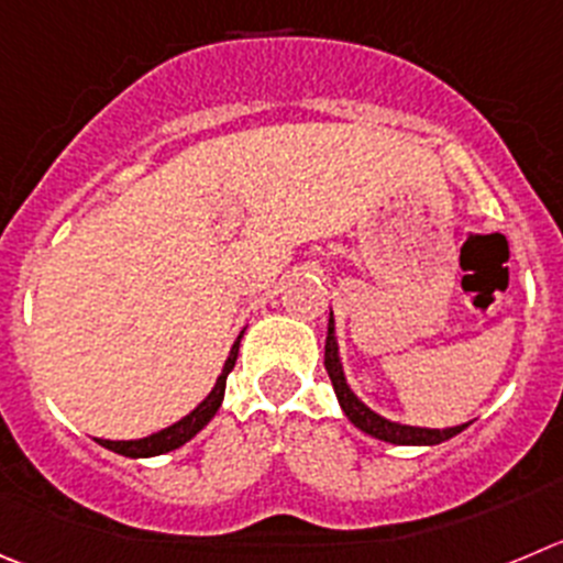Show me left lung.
<instances>
[{"label": "left lung", "mask_w": 563, "mask_h": 563, "mask_svg": "<svg viewBox=\"0 0 563 563\" xmlns=\"http://www.w3.org/2000/svg\"><path fill=\"white\" fill-rule=\"evenodd\" d=\"M324 369H328L330 383L335 388V397H339V406L344 411V417L355 424L364 433L375 435V439L388 441V444H422V448H430V444H441V441L453 439L459 435L461 430L470 428L466 424H455V428H413V424H400L391 422V419L380 417V413L372 411L369 406L358 400L353 394V388L346 386L344 369H341V358H339V341H335V322H333V311H330V322H328V341H324Z\"/></svg>", "instance_id": "left-lung-1"}]
</instances>
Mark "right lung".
Instances as JSON below:
<instances>
[{"label": "right lung", "instance_id": "right-lung-1", "mask_svg": "<svg viewBox=\"0 0 563 563\" xmlns=\"http://www.w3.org/2000/svg\"><path fill=\"white\" fill-rule=\"evenodd\" d=\"M244 335V330H241ZM241 335L235 339L233 350H230L228 361H224V369L222 375L217 377V386L210 388V394L194 408L188 417H183L180 422L169 424V428L157 430V433L146 435V439H135V441H110V439H99V444L119 455H128V459H152V455H163V453H172V450L183 448L186 441H191L210 419L217 417L219 406L224 400V386H228V375L233 372L235 358H239V344H241Z\"/></svg>", "mask_w": 563, "mask_h": 563}]
</instances>
